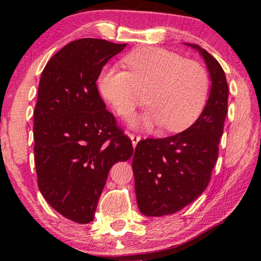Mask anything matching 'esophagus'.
<instances>
[{
  "label": "esophagus",
  "mask_w": 261,
  "mask_h": 261,
  "mask_svg": "<svg viewBox=\"0 0 261 261\" xmlns=\"http://www.w3.org/2000/svg\"><path fill=\"white\" fill-rule=\"evenodd\" d=\"M128 137H129V139L132 140V145H133V147L134 148L137 147L138 142L141 140V138L139 137V135H135V134H129V135H128Z\"/></svg>",
  "instance_id": "1"
}]
</instances>
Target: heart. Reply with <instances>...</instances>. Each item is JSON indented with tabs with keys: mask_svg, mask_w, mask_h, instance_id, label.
Here are the masks:
<instances>
[{
	"mask_svg": "<svg viewBox=\"0 0 261 261\" xmlns=\"http://www.w3.org/2000/svg\"><path fill=\"white\" fill-rule=\"evenodd\" d=\"M129 72L116 66L99 73L102 97L121 117H129L142 103L141 90L147 91V112L133 121L134 127L152 129L163 124L167 132L191 127L204 109L209 77L198 63L159 47H141L124 58Z\"/></svg>",
	"mask_w": 261,
	"mask_h": 261,
	"instance_id": "heart-1",
	"label": "heart"
}]
</instances>
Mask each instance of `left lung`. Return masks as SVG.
Masks as SVG:
<instances>
[{
	"label": "left lung",
	"instance_id": "obj_1",
	"mask_svg": "<svg viewBox=\"0 0 261 261\" xmlns=\"http://www.w3.org/2000/svg\"><path fill=\"white\" fill-rule=\"evenodd\" d=\"M196 49L208 69L210 92L198 120L181 133L138 142L133 156L135 195L145 216L179 212L208 187L219 154L228 107V84L219 62L198 45Z\"/></svg>",
	"mask_w": 261,
	"mask_h": 261
}]
</instances>
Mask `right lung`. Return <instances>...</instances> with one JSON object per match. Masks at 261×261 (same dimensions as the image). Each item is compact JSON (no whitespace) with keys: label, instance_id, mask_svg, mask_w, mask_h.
I'll return each mask as SVG.
<instances>
[{"label":"right lung","instance_id":"add662e5","mask_svg":"<svg viewBox=\"0 0 261 261\" xmlns=\"http://www.w3.org/2000/svg\"><path fill=\"white\" fill-rule=\"evenodd\" d=\"M126 46L78 39L41 73L33 127L38 185L48 204L73 222L94 220L112 166L133 155L130 139L96 87L102 67Z\"/></svg>","mask_w":261,"mask_h":261}]
</instances>
